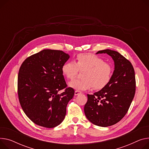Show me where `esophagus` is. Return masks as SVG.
Segmentation results:
<instances>
[{
	"instance_id": "34e87169",
	"label": "esophagus",
	"mask_w": 149,
	"mask_h": 149,
	"mask_svg": "<svg viewBox=\"0 0 149 149\" xmlns=\"http://www.w3.org/2000/svg\"><path fill=\"white\" fill-rule=\"evenodd\" d=\"M81 93V92L80 91H75V92H74V95L76 96V95H78Z\"/></svg>"
}]
</instances>
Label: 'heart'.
Here are the masks:
<instances>
[{
    "label": "heart",
    "mask_w": 149,
    "mask_h": 149,
    "mask_svg": "<svg viewBox=\"0 0 149 149\" xmlns=\"http://www.w3.org/2000/svg\"><path fill=\"white\" fill-rule=\"evenodd\" d=\"M79 70L83 71V78L69 82V87L84 91L94 86L95 89L100 90L110 81L113 68L103 58L91 53L78 54L74 62H66L62 66V72L68 80L74 79Z\"/></svg>",
    "instance_id": "b5f03b06"
}]
</instances>
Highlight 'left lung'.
Masks as SVG:
<instances>
[{"instance_id": "1", "label": "left lung", "mask_w": 149, "mask_h": 149, "mask_svg": "<svg viewBox=\"0 0 149 149\" xmlns=\"http://www.w3.org/2000/svg\"><path fill=\"white\" fill-rule=\"evenodd\" d=\"M114 62V70L109 83L101 91L87 95L84 113L93 124L107 127L119 122L127 113L135 93V77L131 63L119 53L104 49Z\"/></svg>"}]
</instances>
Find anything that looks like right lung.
I'll return each mask as SVG.
<instances>
[{
	"instance_id": "add662e5",
	"label": "right lung",
	"mask_w": 149,
	"mask_h": 149,
	"mask_svg": "<svg viewBox=\"0 0 149 149\" xmlns=\"http://www.w3.org/2000/svg\"><path fill=\"white\" fill-rule=\"evenodd\" d=\"M70 57L61 50L43 49L27 57L19 69L18 95L26 116L35 124L54 127L64 120L74 90L68 87L62 66ZM65 89L62 93L58 92Z\"/></svg>"
}]
</instances>
